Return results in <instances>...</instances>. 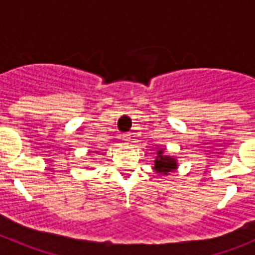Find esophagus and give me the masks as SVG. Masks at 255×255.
I'll return each mask as SVG.
<instances>
[{
	"label": "esophagus",
	"instance_id": "34e87169",
	"mask_svg": "<svg viewBox=\"0 0 255 255\" xmlns=\"http://www.w3.org/2000/svg\"><path fill=\"white\" fill-rule=\"evenodd\" d=\"M130 139H131V134H130V132H125V134H123V140L130 141Z\"/></svg>",
	"mask_w": 255,
	"mask_h": 255
}]
</instances>
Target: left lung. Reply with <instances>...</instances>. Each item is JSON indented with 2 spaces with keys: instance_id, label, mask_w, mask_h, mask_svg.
Masks as SVG:
<instances>
[{
  "instance_id": "1",
  "label": "left lung",
  "mask_w": 255,
  "mask_h": 255,
  "mask_svg": "<svg viewBox=\"0 0 255 255\" xmlns=\"http://www.w3.org/2000/svg\"><path fill=\"white\" fill-rule=\"evenodd\" d=\"M162 153H163V150H158V153H157L158 157H155L157 159L154 161V167L153 168L161 175H168V172L176 168V161H175V158L163 155Z\"/></svg>"
}]
</instances>
